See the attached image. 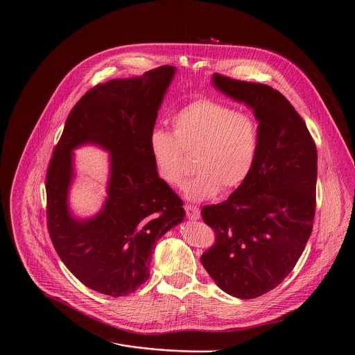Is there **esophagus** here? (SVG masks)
Returning <instances> with one entry per match:
<instances>
[{
	"label": "esophagus",
	"mask_w": 355,
	"mask_h": 355,
	"mask_svg": "<svg viewBox=\"0 0 355 355\" xmlns=\"http://www.w3.org/2000/svg\"><path fill=\"white\" fill-rule=\"evenodd\" d=\"M185 213L187 216L191 218V220H198L200 217V210L198 206H193V205H185Z\"/></svg>",
	"instance_id": "obj_1"
}]
</instances>
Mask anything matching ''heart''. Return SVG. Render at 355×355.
Returning a JSON list of instances; mask_svg holds the SVG:
<instances>
[{
  "label": "heart",
  "instance_id": "1",
  "mask_svg": "<svg viewBox=\"0 0 355 355\" xmlns=\"http://www.w3.org/2000/svg\"><path fill=\"white\" fill-rule=\"evenodd\" d=\"M173 131L155 130L149 149L157 175L180 185L187 156L195 155L196 173L184 184L191 200H203L221 188L232 191L252 174L261 150V127L248 111L210 98L198 97L182 105L171 118Z\"/></svg>",
  "mask_w": 355,
  "mask_h": 355
}]
</instances>
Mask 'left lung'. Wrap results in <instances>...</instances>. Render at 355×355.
Here are the masks:
<instances>
[{"instance_id": "left-lung-1", "label": "left lung", "mask_w": 355, "mask_h": 355, "mask_svg": "<svg viewBox=\"0 0 355 355\" xmlns=\"http://www.w3.org/2000/svg\"><path fill=\"white\" fill-rule=\"evenodd\" d=\"M213 82L254 110L261 150L241 187L227 200L202 207L214 244L200 262L223 291L251 300L277 287L306 245L316 207V145L279 90L220 73H214Z\"/></svg>"}]
</instances>
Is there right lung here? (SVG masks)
Returning <instances> with one entry per match:
<instances>
[{"label": "right lung", "instance_id": "1", "mask_svg": "<svg viewBox=\"0 0 355 355\" xmlns=\"http://www.w3.org/2000/svg\"><path fill=\"white\" fill-rule=\"evenodd\" d=\"M174 72L163 65L141 78L112 79L87 90L71 110L47 167L51 243L80 283L105 295L124 297L144 284L157 240L185 216L184 202L157 175L149 149ZM86 141L110 150L112 175L103 210L79 222L69 214L66 195L71 149Z\"/></svg>", "mask_w": 355, "mask_h": 355}]
</instances>
